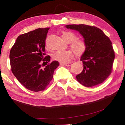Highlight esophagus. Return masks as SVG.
I'll use <instances>...</instances> for the list:
<instances>
[{
  "label": "esophagus",
  "instance_id": "1",
  "mask_svg": "<svg viewBox=\"0 0 125 125\" xmlns=\"http://www.w3.org/2000/svg\"><path fill=\"white\" fill-rule=\"evenodd\" d=\"M63 64H64L65 66H67V67H69L71 66L72 65V63H63Z\"/></svg>",
  "mask_w": 125,
  "mask_h": 125
}]
</instances>
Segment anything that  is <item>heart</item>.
<instances>
[{"instance_id":"1","label":"heart","mask_w":125,"mask_h":125,"mask_svg":"<svg viewBox=\"0 0 125 125\" xmlns=\"http://www.w3.org/2000/svg\"><path fill=\"white\" fill-rule=\"evenodd\" d=\"M62 36L67 42H71V46L76 54H81L86 50L85 41L81 39H77L74 33L71 31H63ZM73 56L72 50H58L53 54V58L62 62H67L71 60Z\"/></svg>"}]
</instances>
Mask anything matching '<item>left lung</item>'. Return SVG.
Here are the masks:
<instances>
[{"label":"left lung","instance_id":"1","mask_svg":"<svg viewBox=\"0 0 125 125\" xmlns=\"http://www.w3.org/2000/svg\"><path fill=\"white\" fill-rule=\"evenodd\" d=\"M65 27L78 31L86 43V50L80 57L83 69L76 76L77 80L86 87L102 83L111 74L115 59L110 40L95 26L79 24Z\"/></svg>","mask_w":125,"mask_h":125}]
</instances>
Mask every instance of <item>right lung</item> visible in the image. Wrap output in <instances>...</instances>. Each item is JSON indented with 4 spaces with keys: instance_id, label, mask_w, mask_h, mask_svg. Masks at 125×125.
<instances>
[{
    "instance_id": "obj_1",
    "label": "right lung",
    "mask_w": 125,
    "mask_h": 125,
    "mask_svg": "<svg viewBox=\"0 0 125 125\" xmlns=\"http://www.w3.org/2000/svg\"><path fill=\"white\" fill-rule=\"evenodd\" d=\"M49 29L39 28L20 35L10 50L12 73L22 85L33 92L45 89L60 64L54 61L42 67L43 63L50 61V56L44 57L45 40Z\"/></svg>"
}]
</instances>
